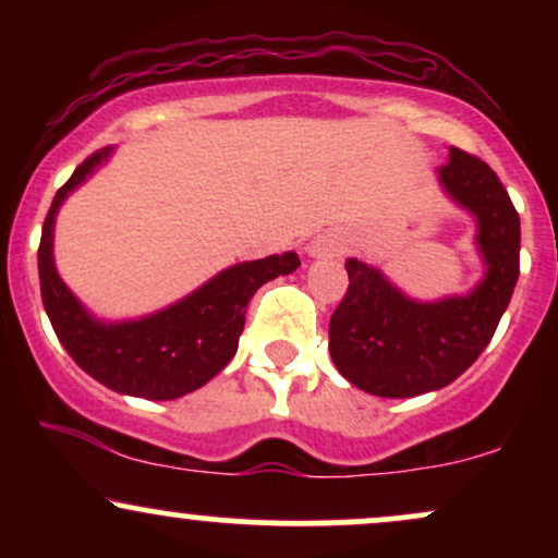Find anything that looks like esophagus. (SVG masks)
Listing matches in <instances>:
<instances>
[{
	"label": "esophagus",
	"mask_w": 558,
	"mask_h": 558,
	"mask_svg": "<svg viewBox=\"0 0 558 558\" xmlns=\"http://www.w3.org/2000/svg\"><path fill=\"white\" fill-rule=\"evenodd\" d=\"M341 248H343V241L338 239L336 233H330V230H325V233L312 235L310 243L304 246V252L306 257L319 259V257H332V254H338Z\"/></svg>",
	"instance_id": "1"
}]
</instances>
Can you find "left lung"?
Masks as SVG:
<instances>
[{
    "label": "left lung",
    "instance_id": "1",
    "mask_svg": "<svg viewBox=\"0 0 558 558\" xmlns=\"http://www.w3.org/2000/svg\"><path fill=\"white\" fill-rule=\"evenodd\" d=\"M444 191L475 217L483 280L466 296L414 301L377 267L345 259L349 291L330 317V356L356 388L383 399L438 390L490 343L520 278V215L483 159L451 146Z\"/></svg>",
    "mask_w": 558,
    "mask_h": 558
}]
</instances>
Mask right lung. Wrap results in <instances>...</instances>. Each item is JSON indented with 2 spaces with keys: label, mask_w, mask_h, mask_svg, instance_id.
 Wrapping results in <instances>:
<instances>
[{
  "label": "right lung",
  "mask_w": 558,
  "mask_h": 558,
  "mask_svg": "<svg viewBox=\"0 0 558 558\" xmlns=\"http://www.w3.org/2000/svg\"><path fill=\"white\" fill-rule=\"evenodd\" d=\"M110 155L112 146H107L81 162L49 207L38 243L44 310L73 362L101 386L151 401L181 399L213 380L233 360L254 293L267 280L296 270L301 262L296 252L241 262L168 310L123 323H101L88 315L57 275L52 241L62 202Z\"/></svg>",
  "instance_id": "obj_1"
}]
</instances>
